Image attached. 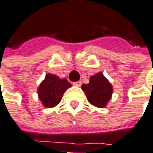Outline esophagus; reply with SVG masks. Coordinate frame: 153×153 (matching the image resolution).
Segmentation results:
<instances>
[{
  "label": "esophagus",
  "instance_id": "esophagus-1",
  "mask_svg": "<svg viewBox=\"0 0 153 153\" xmlns=\"http://www.w3.org/2000/svg\"><path fill=\"white\" fill-rule=\"evenodd\" d=\"M81 83H82V82H81L80 80H79V81H76V82H74L73 84H74V86H76V87H80V86H81Z\"/></svg>",
  "mask_w": 153,
  "mask_h": 153
}]
</instances>
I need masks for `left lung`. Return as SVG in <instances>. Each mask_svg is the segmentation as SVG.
<instances>
[{"label": "left lung", "mask_w": 153, "mask_h": 153, "mask_svg": "<svg viewBox=\"0 0 153 153\" xmlns=\"http://www.w3.org/2000/svg\"><path fill=\"white\" fill-rule=\"evenodd\" d=\"M81 88L85 92L88 101L98 108L106 106L107 102L110 100L113 92L111 84L102 73L91 77L89 83L83 84Z\"/></svg>", "instance_id": "8db88e82"}]
</instances>
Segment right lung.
<instances>
[{"label":"right lung","mask_w":153,"mask_h":153,"mask_svg":"<svg viewBox=\"0 0 153 153\" xmlns=\"http://www.w3.org/2000/svg\"><path fill=\"white\" fill-rule=\"evenodd\" d=\"M70 87L71 84L65 79L47 74L38 88L39 99L46 108L55 107L60 102L63 94Z\"/></svg>","instance_id":"obj_1"}]
</instances>
